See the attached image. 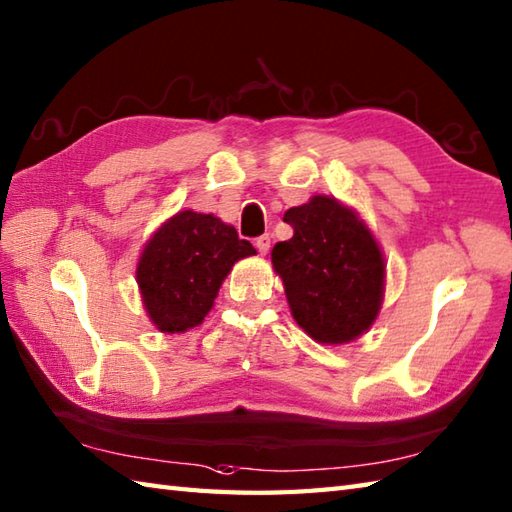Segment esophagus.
Segmentation results:
<instances>
[{"label": "esophagus", "instance_id": "34e87169", "mask_svg": "<svg viewBox=\"0 0 512 512\" xmlns=\"http://www.w3.org/2000/svg\"><path fill=\"white\" fill-rule=\"evenodd\" d=\"M255 246H257L259 253L266 255L268 248H270V235H259V237L255 239Z\"/></svg>", "mask_w": 512, "mask_h": 512}]
</instances>
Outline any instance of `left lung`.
<instances>
[{"label":"left lung","mask_w":512,"mask_h":512,"mask_svg":"<svg viewBox=\"0 0 512 512\" xmlns=\"http://www.w3.org/2000/svg\"><path fill=\"white\" fill-rule=\"evenodd\" d=\"M284 222L295 233L277 242L270 257L292 317L319 343L361 336L383 301L385 264L372 233L328 195L288 209Z\"/></svg>","instance_id":"obj_1"}]
</instances>
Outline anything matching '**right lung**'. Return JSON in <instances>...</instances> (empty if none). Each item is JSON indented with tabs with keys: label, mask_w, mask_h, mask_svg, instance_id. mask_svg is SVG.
I'll use <instances>...</instances> for the list:
<instances>
[{
	"label": "right lung",
	"mask_w": 512,
	"mask_h": 512,
	"mask_svg": "<svg viewBox=\"0 0 512 512\" xmlns=\"http://www.w3.org/2000/svg\"><path fill=\"white\" fill-rule=\"evenodd\" d=\"M255 255L220 217L180 211L162 224L140 255L136 279L160 332H184L204 321L237 259Z\"/></svg>",
	"instance_id": "obj_1"
}]
</instances>
